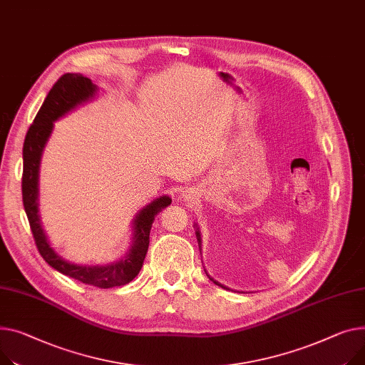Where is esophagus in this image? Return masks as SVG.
<instances>
[{
	"mask_svg": "<svg viewBox=\"0 0 365 365\" xmlns=\"http://www.w3.org/2000/svg\"><path fill=\"white\" fill-rule=\"evenodd\" d=\"M182 197H183V198H185V200H186V201H190V200H192V198H193V193H192V192H190V190H189V192H187V190H186V192H185V193H183V195H182Z\"/></svg>",
	"mask_w": 365,
	"mask_h": 365,
	"instance_id": "obj_1",
	"label": "esophagus"
}]
</instances>
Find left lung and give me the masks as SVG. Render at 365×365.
I'll list each match as a JSON object with an SVG mask.
<instances>
[{
  "mask_svg": "<svg viewBox=\"0 0 365 365\" xmlns=\"http://www.w3.org/2000/svg\"><path fill=\"white\" fill-rule=\"evenodd\" d=\"M195 227H197V232H195V235H197V239H198V245H200V250H201V242H202V240H201V232H200V229H198V226H197V225H195ZM204 270H205V269H204ZM205 273H207V270H205ZM207 276L210 277V280H211V282H212L214 284H217V286H220V287H223V289H227V290H233V289H230V287H227V286L222 284L220 282H217L215 279H212V277H211V276H210L208 273H207Z\"/></svg>",
  "mask_w": 365,
  "mask_h": 365,
  "instance_id": "obj_1",
  "label": "left lung"
}]
</instances>
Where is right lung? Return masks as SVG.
<instances>
[{"label": "right lung", "mask_w": 365, "mask_h": 365, "mask_svg": "<svg viewBox=\"0 0 365 365\" xmlns=\"http://www.w3.org/2000/svg\"><path fill=\"white\" fill-rule=\"evenodd\" d=\"M98 92L100 88L81 73H66L48 92L26 138H24L21 195L35 244L42 258L61 274L91 286L108 289L123 286L138 276L148 251L153 223L157 214L172 204V198L161 195L136 212L132 220V245L129 251L117 261L96 265L76 264L63 258L51 247L41 225L39 215V167L42 153L53 133L54 121L76 110L79 106L92 101Z\"/></svg>", "instance_id": "obj_1"}]
</instances>
